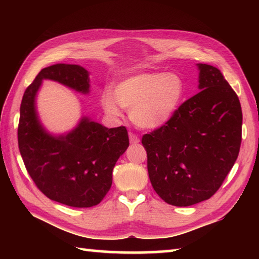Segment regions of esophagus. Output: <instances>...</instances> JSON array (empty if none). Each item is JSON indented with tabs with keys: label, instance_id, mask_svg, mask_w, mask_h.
<instances>
[{
	"label": "esophagus",
	"instance_id": "obj_1",
	"mask_svg": "<svg viewBox=\"0 0 259 259\" xmlns=\"http://www.w3.org/2000/svg\"><path fill=\"white\" fill-rule=\"evenodd\" d=\"M129 140H130V144H138V142H140L138 136H136L133 133L129 134Z\"/></svg>",
	"mask_w": 259,
	"mask_h": 259
}]
</instances>
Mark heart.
Listing matches in <instances>:
<instances>
[{"label":"heart","mask_w":259,"mask_h":259,"mask_svg":"<svg viewBox=\"0 0 259 259\" xmlns=\"http://www.w3.org/2000/svg\"><path fill=\"white\" fill-rule=\"evenodd\" d=\"M184 93L183 81L175 73L147 72L131 76L102 92V109L111 117L129 109L133 122L141 128H157L172 117Z\"/></svg>","instance_id":"obj_1"}]
</instances>
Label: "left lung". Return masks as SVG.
<instances>
[{
  "label": "left lung",
  "mask_w": 259,
  "mask_h": 259,
  "mask_svg": "<svg viewBox=\"0 0 259 259\" xmlns=\"http://www.w3.org/2000/svg\"><path fill=\"white\" fill-rule=\"evenodd\" d=\"M197 65L200 92L141 140L153 189L169 205L179 207L214 195L241 144L243 113L237 95L217 68Z\"/></svg>",
  "instance_id": "left-lung-1"
}]
</instances>
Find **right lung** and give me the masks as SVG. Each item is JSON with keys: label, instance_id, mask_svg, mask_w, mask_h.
I'll return each instance as SVG.
<instances>
[{"label": "right lung", "instance_id": "right-lung-1", "mask_svg": "<svg viewBox=\"0 0 259 259\" xmlns=\"http://www.w3.org/2000/svg\"><path fill=\"white\" fill-rule=\"evenodd\" d=\"M89 92L88 71L76 64L42 69L26 88L20 108L18 141L30 177L51 200L76 208L98 205L112 184V170L129 146L125 126L108 129L83 118L74 130L53 137L37 119L34 100L42 80Z\"/></svg>", "mask_w": 259, "mask_h": 259}]
</instances>
